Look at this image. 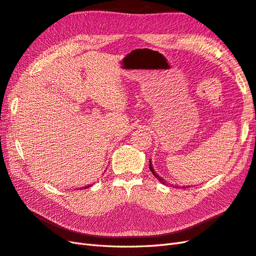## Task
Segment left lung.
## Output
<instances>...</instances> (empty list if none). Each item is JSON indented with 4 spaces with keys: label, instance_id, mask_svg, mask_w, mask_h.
I'll return each instance as SVG.
<instances>
[{
    "label": "left lung",
    "instance_id": "left-lung-1",
    "mask_svg": "<svg viewBox=\"0 0 256 256\" xmlns=\"http://www.w3.org/2000/svg\"><path fill=\"white\" fill-rule=\"evenodd\" d=\"M149 168H150V171H152V173L154 174V178H156V180H159L161 182H162V184H166V185H168V184H166V182H164V180H163L161 178H160V176L158 175V174H156V172H154V168H152V161H149ZM182 188H188L187 186L186 187H182Z\"/></svg>",
    "mask_w": 256,
    "mask_h": 256
}]
</instances>
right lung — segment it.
<instances>
[{
    "label": "right lung",
    "mask_w": 256,
    "mask_h": 256,
    "mask_svg": "<svg viewBox=\"0 0 256 256\" xmlns=\"http://www.w3.org/2000/svg\"><path fill=\"white\" fill-rule=\"evenodd\" d=\"M90 186H92V185H88V186H85V187H82V188L80 187V188H78V189H86V188H90Z\"/></svg>",
    "instance_id": "1"
}]
</instances>
